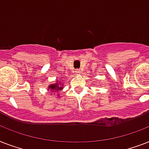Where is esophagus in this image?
<instances>
[{
  "instance_id": "esophagus-1",
  "label": "esophagus",
  "mask_w": 149,
  "mask_h": 149,
  "mask_svg": "<svg viewBox=\"0 0 149 149\" xmlns=\"http://www.w3.org/2000/svg\"><path fill=\"white\" fill-rule=\"evenodd\" d=\"M75 73L77 75H79L81 73V71H80V70H75Z\"/></svg>"
}]
</instances>
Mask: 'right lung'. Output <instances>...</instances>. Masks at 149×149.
<instances>
[{
	"instance_id": "obj_1",
	"label": "right lung",
	"mask_w": 149,
	"mask_h": 149,
	"mask_svg": "<svg viewBox=\"0 0 149 149\" xmlns=\"http://www.w3.org/2000/svg\"><path fill=\"white\" fill-rule=\"evenodd\" d=\"M63 81L62 80H57V81L55 83V84H50V85H49V86H48V89L47 91H52V93H54L55 92V93L56 94H57V97H58V91H62L63 89Z\"/></svg>"
}]
</instances>
